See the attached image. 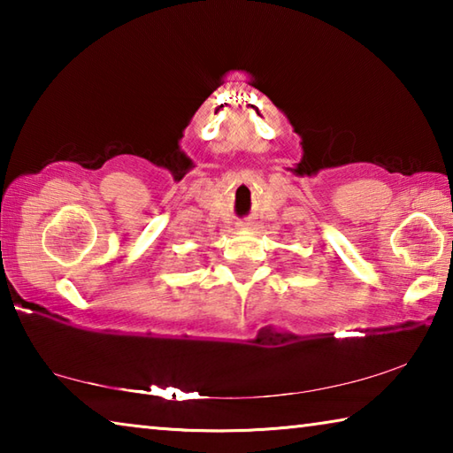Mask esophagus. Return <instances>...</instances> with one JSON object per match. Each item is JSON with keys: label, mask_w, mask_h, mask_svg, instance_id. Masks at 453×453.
Listing matches in <instances>:
<instances>
[{"label": "esophagus", "mask_w": 453, "mask_h": 453, "mask_svg": "<svg viewBox=\"0 0 453 453\" xmlns=\"http://www.w3.org/2000/svg\"><path fill=\"white\" fill-rule=\"evenodd\" d=\"M237 227H240V229H251V221H248V219L240 221V226H237Z\"/></svg>", "instance_id": "obj_1"}]
</instances>
